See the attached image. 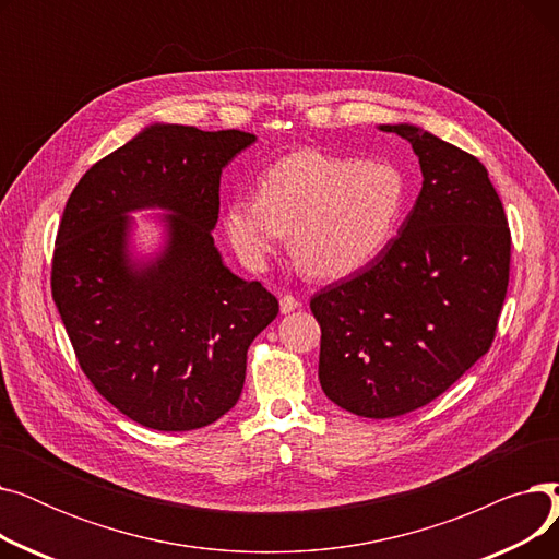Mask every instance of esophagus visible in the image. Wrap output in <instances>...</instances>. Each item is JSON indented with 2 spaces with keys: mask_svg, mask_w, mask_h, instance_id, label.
Returning <instances> with one entry per match:
<instances>
[{
  "mask_svg": "<svg viewBox=\"0 0 559 559\" xmlns=\"http://www.w3.org/2000/svg\"><path fill=\"white\" fill-rule=\"evenodd\" d=\"M297 308H301L299 299H295L292 295H283V297H281V312H283V314H287V312H295Z\"/></svg>",
  "mask_w": 559,
  "mask_h": 559,
  "instance_id": "obj_1",
  "label": "esophagus"
}]
</instances>
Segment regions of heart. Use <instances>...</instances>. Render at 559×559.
I'll list each match as a JSON object with an SVG mask.
<instances>
[{"instance_id":"1","label":"heart","mask_w":559,"mask_h":559,"mask_svg":"<svg viewBox=\"0 0 559 559\" xmlns=\"http://www.w3.org/2000/svg\"><path fill=\"white\" fill-rule=\"evenodd\" d=\"M407 181L392 163L301 150L276 160L258 197L226 203L228 245L253 272L289 230L292 251L317 278H344L383 253L401 228Z\"/></svg>"}]
</instances>
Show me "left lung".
I'll return each instance as SVG.
<instances>
[{"label":"left lung","mask_w":559,"mask_h":559,"mask_svg":"<svg viewBox=\"0 0 559 559\" xmlns=\"http://www.w3.org/2000/svg\"><path fill=\"white\" fill-rule=\"evenodd\" d=\"M413 144L421 192L392 245L310 299L321 326L319 383L358 417L430 403L480 360L510 278V228L485 165L415 124H383Z\"/></svg>","instance_id":"8db88e82"}]
</instances>
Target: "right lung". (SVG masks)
<instances>
[{
  "instance_id": "1",
  "label": "right lung",
  "mask_w": 559,
  "mask_h": 559,
  "mask_svg": "<svg viewBox=\"0 0 559 559\" xmlns=\"http://www.w3.org/2000/svg\"><path fill=\"white\" fill-rule=\"evenodd\" d=\"M245 131L152 124L87 169L56 235L51 297L95 390L140 426L203 428L238 403L247 350L278 314L215 247L222 169ZM169 212L166 245L130 253L135 210Z\"/></svg>"
}]
</instances>
